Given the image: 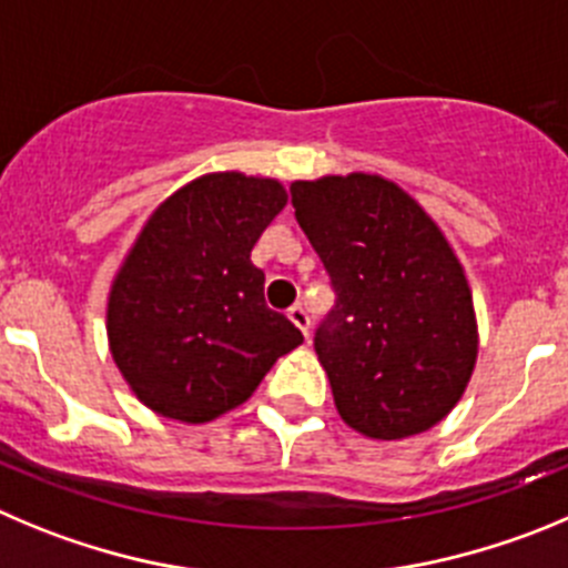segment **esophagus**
I'll list each match as a JSON object with an SVG mask.
<instances>
[{
    "instance_id": "1",
    "label": "esophagus",
    "mask_w": 568,
    "mask_h": 568,
    "mask_svg": "<svg viewBox=\"0 0 568 568\" xmlns=\"http://www.w3.org/2000/svg\"><path fill=\"white\" fill-rule=\"evenodd\" d=\"M288 320L294 322L296 327H300L302 333H305V336H308V327H311V316H308V311L302 308L300 302H296V305H291L288 308Z\"/></svg>"
}]
</instances>
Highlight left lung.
Listing matches in <instances>:
<instances>
[{
	"label": "left lung",
	"mask_w": 568,
	"mask_h": 568,
	"mask_svg": "<svg viewBox=\"0 0 568 568\" xmlns=\"http://www.w3.org/2000/svg\"><path fill=\"white\" fill-rule=\"evenodd\" d=\"M336 308L314 347L349 428L404 439L457 406L479 353L463 263L432 215L375 173L291 184Z\"/></svg>",
	"instance_id": "left-lung-1"
}]
</instances>
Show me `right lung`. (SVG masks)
<instances>
[{
    "instance_id": "1",
    "label": "right lung",
    "mask_w": 568,
    "mask_h": 568,
    "mask_svg": "<svg viewBox=\"0 0 568 568\" xmlns=\"http://www.w3.org/2000/svg\"><path fill=\"white\" fill-rule=\"evenodd\" d=\"M288 193L277 179L206 173L145 221L109 291L116 369L156 415L210 423L246 404L302 333L263 296L252 248Z\"/></svg>"
}]
</instances>
